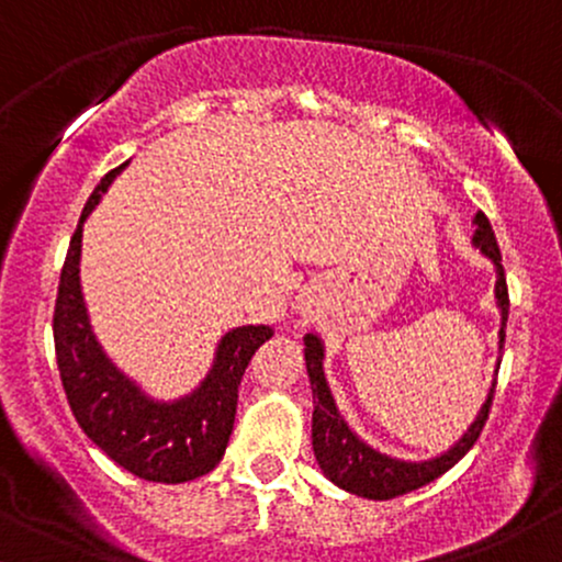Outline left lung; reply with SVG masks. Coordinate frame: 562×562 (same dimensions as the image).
Here are the masks:
<instances>
[{
    "mask_svg": "<svg viewBox=\"0 0 562 562\" xmlns=\"http://www.w3.org/2000/svg\"><path fill=\"white\" fill-rule=\"evenodd\" d=\"M471 246L476 248L484 259H490L495 267V303L499 311V353L505 346V324H508V285H505L503 263H499L497 238L492 233L490 220L482 212L474 214V235H471ZM303 358H306V371L311 382V395H314V416H311V445H314L316 463H319L322 474L329 479L335 486L350 492V495L367 497V499H392L405 492H414L418 486L435 482L445 471H450L461 458L474 448V442L482 435L486 416L492 408V395H495L497 380H492V387L486 392V401L479 408L474 422L463 431L448 450H442L435 458H424V461H405V458L387 456V452L371 448L367 439H361L348 422L342 418L337 408L333 390H329L327 376H324V340L316 333L303 335ZM503 356H497V367Z\"/></svg>",
    "mask_w": 562,
    "mask_h": 562,
    "instance_id": "obj_1",
    "label": "left lung"
}]
</instances>
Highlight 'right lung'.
Masks as SVG:
<instances>
[{
	"label": "right lung",
	"instance_id": "obj_1",
	"mask_svg": "<svg viewBox=\"0 0 562 562\" xmlns=\"http://www.w3.org/2000/svg\"><path fill=\"white\" fill-rule=\"evenodd\" d=\"M127 167L104 175L88 195L59 274L54 306V350L72 416L97 448L133 476L182 484L209 474L225 456L233 435L238 387L248 361L269 337L272 324H243L222 335L204 380L186 395L161 401L148 395L106 356L91 327L80 285V251L88 214Z\"/></svg>",
	"mask_w": 562,
	"mask_h": 562
}]
</instances>
